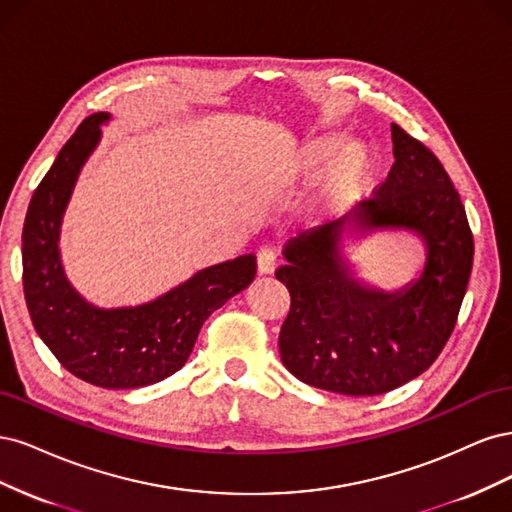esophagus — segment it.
Instances as JSON below:
<instances>
[{"mask_svg":"<svg viewBox=\"0 0 512 512\" xmlns=\"http://www.w3.org/2000/svg\"><path fill=\"white\" fill-rule=\"evenodd\" d=\"M276 268V251L274 249H261L257 255V272L259 274H272Z\"/></svg>","mask_w":512,"mask_h":512,"instance_id":"34e87169","label":"esophagus"}]
</instances>
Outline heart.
<instances>
[{
    "instance_id": "heart-1",
    "label": "heart",
    "mask_w": 512,
    "mask_h": 512,
    "mask_svg": "<svg viewBox=\"0 0 512 512\" xmlns=\"http://www.w3.org/2000/svg\"><path fill=\"white\" fill-rule=\"evenodd\" d=\"M374 172L376 155L368 142L346 140L342 129H323L293 148L280 183L304 187L323 176L312 214L317 219H336L364 197Z\"/></svg>"
}]
</instances>
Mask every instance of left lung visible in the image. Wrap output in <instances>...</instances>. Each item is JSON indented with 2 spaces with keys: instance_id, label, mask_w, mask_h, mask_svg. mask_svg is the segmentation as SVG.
Here are the masks:
<instances>
[{
  "instance_id": "8db88e82",
  "label": "left lung",
  "mask_w": 512,
  "mask_h": 512,
  "mask_svg": "<svg viewBox=\"0 0 512 512\" xmlns=\"http://www.w3.org/2000/svg\"><path fill=\"white\" fill-rule=\"evenodd\" d=\"M391 142L395 161L372 200L291 238L276 270L291 295L280 359L302 383L342 395L385 393L430 368L472 272L474 240L449 174L395 123ZM374 233L422 242V268L406 286L383 290L358 274L348 251Z\"/></svg>"
}]
</instances>
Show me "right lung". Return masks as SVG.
<instances>
[{
  "label": "right lung",
  "instance_id": "add662e5",
  "mask_svg": "<svg viewBox=\"0 0 512 512\" xmlns=\"http://www.w3.org/2000/svg\"><path fill=\"white\" fill-rule=\"evenodd\" d=\"M110 121V112L82 121L31 197L23 225V289L38 336L65 370L95 387L136 389L187 364L204 321L253 283L257 261L249 253L214 263L136 306L102 308L82 298L63 270L61 223Z\"/></svg>",
  "mask_w": 512,
  "mask_h": 512
}]
</instances>
